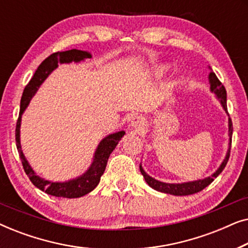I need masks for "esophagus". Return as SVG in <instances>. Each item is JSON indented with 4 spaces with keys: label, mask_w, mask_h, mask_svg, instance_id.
<instances>
[{
    "label": "esophagus",
    "mask_w": 248,
    "mask_h": 248,
    "mask_svg": "<svg viewBox=\"0 0 248 248\" xmlns=\"http://www.w3.org/2000/svg\"><path fill=\"white\" fill-rule=\"evenodd\" d=\"M131 126L134 128L135 131H141L143 130L145 126V121L142 116H134L131 121Z\"/></svg>",
    "instance_id": "1"
}]
</instances>
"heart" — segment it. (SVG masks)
Returning a JSON list of instances; mask_svg holds the SVG:
<instances>
[{
    "label": "heart",
    "instance_id": "obj_1",
    "mask_svg": "<svg viewBox=\"0 0 248 248\" xmlns=\"http://www.w3.org/2000/svg\"><path fill=\"white\" fill-rule=\"evenodd\" d=\"M168 71H169V66L167 64H162V63L155 64V65L149 70L148 77L149 79L151 80H159L161 79L162 77H165Z\"/></svg>",
    "mask_w": 248,
    "mask_h": 248
}]
</instances>
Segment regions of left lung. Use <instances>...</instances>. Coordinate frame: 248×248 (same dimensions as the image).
Listing matches in <instances>:
<instances>
[{"label": "left lung", "mask_w": 248, "mask_h": 248, "mask_svg": "<svg viewBox=\"0 0 248 248\" xmlns=\"http://www.w3.org/2000/svg\"><path fill=\"white\" fill-rule=\"evenodd\" d=\"M208 69L210 70L208 80H209V84H210V91L212 93L216 94L217 99L219 100V103L221 104V107L223 109L227 110V93L225 87L222 86V83L220 82L218 78L215 73H213L212 69L210 66H208ZM232 120H230L229 115H228V149H227L226 155L223 158V160L221 161V164L215 172H212L210 176H206L204 178H200V179H195V181H188V182H183V183H165L161 181H158L154 177H151L150 175H148L145 170L142 167V164H140V171L141 174L143 175V177L147 182V184L152 187L155 191L158 192H162V193H167V194H171V195H191L194 194V193H198L200 191H202L203 188H205L206 186L211 184L213 182V179L217 178V176L220 175V172L223 170V168L226 167L227 161L229 159V154H230V147H232Z\"/></svg>", "instance_id": "8db88e82"}]
</instances>
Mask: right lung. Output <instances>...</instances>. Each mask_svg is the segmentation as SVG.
Returning a JSON list of instances; mask_svg holds the SVG:
<instances>
[{"label": "right lung", "instance_id": "1", "mask_svg": "<svg viewBox=\"0 0 248 248\" xmlns=\"http://www.w3.org/2000/svg\"><path fill=\"white\" fill-rule=\"evenodd\" d=\"M90 52L88 50L80 49H70L65 52H57L47 57L44 62L38 66L35 74L27 84L25 90H23L21 104H20V113L19 118L16 122V148H18L20 159H21L23 169L26 174L33 185L40 191L47 193V194L57 196V198H66V199H76L88 194L91 191H93L99 184L100 177L103 176L105 168H106L108 158L121 139L124 137L125 131H118L115 133L108 134L104 139H101L98 143L96 150L93 152V160L87 170L77 177L67 179L64 182H53L50 179H46L39 176L33 170V168L30 166L29 161L27 160L26 155H23L21 148V141H20V127H21L22 115L29 106L30 100L35 96V93L38 91L40 86L44 83L49 74L59 67V64H70V63H81L88 59H91Z\"/></svg>", "mask_w": 248, "mask_h": 248}]
</instances>
